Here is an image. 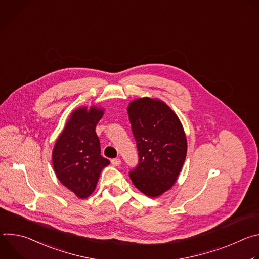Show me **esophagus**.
Returning a JSON list of instances; mask_svg holds the SVG:
<instances>
[{
  "label": "esophagus",
  "mask_w": 259,
  "mask_h": 259,
  "mask_svg": "<svg viewBox=\"0 0 259 259\" xmlns=\"http://www.w3.org/2000/svg\"><path fill=\"white\" fill-rule=\"evenodd\" d=\"M110 163H112L113 166H120L121 165V160L116 158V159H112L110 160Z\"/></svg>",
  "instance_id": "34e87169"
}]
</instances>
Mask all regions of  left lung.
Listing matches in <instances>:
<instances>
[{"mask_svg": "<svg viewBox=\"0 0 259 259\" xmlns=\"http://www.w3.org/2000/svg\"><path fill=\"white\" fill-rule=\"evenodd\" d=\"M128 115L139 158L129 176L141 193L159 197L173 187L186 160L183 127L166 103L149 97L130 102Z\"/></svg>", "mask_w": 259, "mask_h": 259, "instance_id": "1", "label": "left lung"}]
</instances>
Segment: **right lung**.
Wrapping results in <instances>:
<instances>
[{"label": "right lung", "instance_id": "1", "mask_svg": "<svg viewBox=\"0 0 259 259\" xmlns=\"http://www.w3.org/2000/svg\"><path fill=\"white\" fill-rule=\"evenodd\" d=\"M102 115L103 109L95 106L76 109L53 149L52 163L57 178L81 199L93 193L101 170L109 164L100 155V142L95 132Z\"/></svg>", "mask_w": 259, "mask_h": 259}]
</instances>
